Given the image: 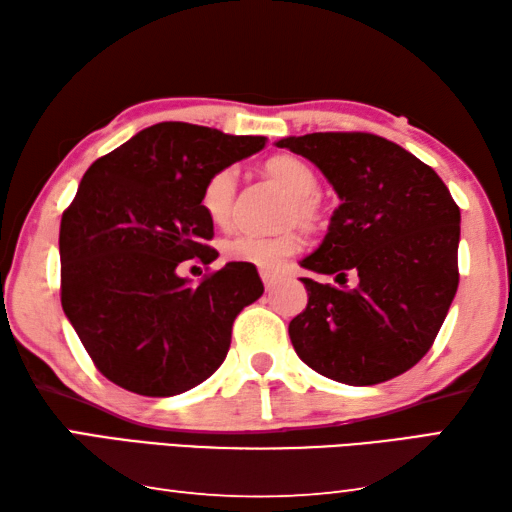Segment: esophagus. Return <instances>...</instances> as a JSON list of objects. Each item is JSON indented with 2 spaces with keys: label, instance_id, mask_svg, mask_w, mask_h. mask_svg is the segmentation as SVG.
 <instances>
[{
  "label": "esophagus",
  "instance_id": "1",
  "mask_svg": "<svg viewBox=\"0 0 512 512\" xmlns=\"http://www.w3.org/2000/svg\"><path fill=\"white\" fill-rule=\"evenodd\" d=\"M262 282H264V286H266V291H273V288L282 282V275H280V273L262 271Z\"/></svg>",
  "mask_w": 512,
  "mask_h": 512
}]
</instances>
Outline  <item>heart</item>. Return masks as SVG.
I'll return each instance as SVG.
<instances>
[{"label":"heart","mask_w":512,"mask_h":512,"mask_svg":"<svg viewBox=\"0 0 512 512\" xmlns=\"http://www.w3.org/2000/svg\"><path fill=\"white\" fill-rule=\"evenodd\" d=\"M264 172L288 192L282 208L284 224H302L313 228L322 217V203L318 199V176L313 167L291 154H280L268 159ZM237 172L235 167H224L208 176L201 190V208L208 219L217 226H228L235 210ZM302 246L300 230L288 226L273 235H257V232H239L224 244V253L232 262L250 264L259 271H277L284 259L297 253Z\"/></svg>","instance_id":"1"}]
</instances>
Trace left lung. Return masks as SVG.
<instances>
[{"instance_id":"8db88e82","label":"left lung","mask_w":512,"mask_h":512,"mask_svg":"<svg viewBox=\"0 0 512 512\" xmlns=\"http://www.w3.org/2000/svg\"><path fill=\"white\" fill-rule=\"evenodd\" d=\"M320 167L340 206L302 266L306 309L288 336L306 365L345 385H378L430 351L459 286L461 212L430 165L383 136L315 132L277 141ZM357 284L346 286V275Z\"/></svg>"}]
</instances>
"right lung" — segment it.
<instances>
[{"label":"right lung","instance_id":"obj_1","mask_svg":"<svg viewBox=\"0 0 512 512\" xmlns=\"http://www.w3.org/2000/svg\"><path fill=\"white\" fill-rule=\"evenodd\" d=\"M264 136L159 123L91 163L60 224V297L94 365L141 396L197 387L224 362L232 322L262 297L257 268L228 262L199 284L215 226L201 190L217 170L255 154Z\"/></svg>","mask_w":512,"mask_h":512}]
</instances>
